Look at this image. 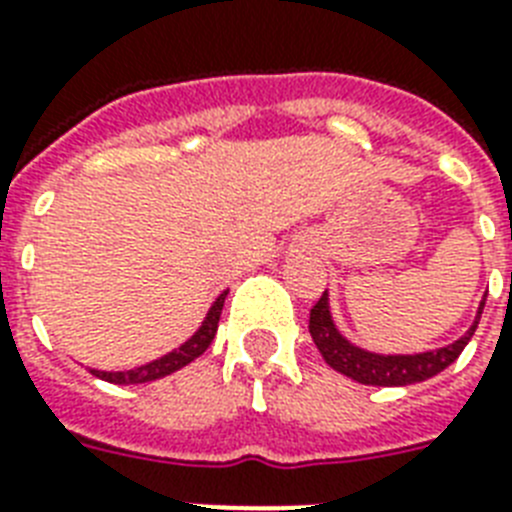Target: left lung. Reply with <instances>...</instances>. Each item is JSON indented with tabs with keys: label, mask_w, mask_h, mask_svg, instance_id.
Instances as JSON below:
<instances>
[{
	"label": "left lung",
	"mask_w": 512,
	"mask_h": 512,
	"mask_svg": "<svg viewBox=\"0 0 512 512\" xmlns=\"http://www.w3.org/2000/svg\"><path fill=\"white\" fill-rule=\"evenodd\" d=\"M481 311H484V301L479 306V316H476L474 327L468 329L460 340H455L447 348L418 353V356H379V353H369V350L350 345L337 332L335 322L329 316L327 293H322V298L311 308L308 332L314 337L316 348L324 356V361L332 369L340 371V374H345V377L356 379L361 384H374V387H405V384L424 382L429 377H437L439 371H445L463 353L468 340L474 337L476 327H479Z\"/></svg>",
	"instance_id": "obj_1"
}]
</instances>
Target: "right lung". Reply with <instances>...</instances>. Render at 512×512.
Masks as SVG:
<instances>
[{
  "label": "right lung",
  "mask_w": 512,
  "mask_h": 512,
  "mask_svg": "<svg viewBox=\"0 0 512 512\" xmlns=\"http://www.w3.org/2000/svg\"><path fill=\"white\" fill-rule=\"evenodd\" d=\"M225 298H227V290L219 295L214 306L209 308V314H206L204 324L198 327V332L190 337L188 342H183L180 348L162 356L159 361H151L146 366H138V369H128V371H99V369H91V374L104 382H112V384H143V382H154V379H162L172 371L183 369L188 366L190 361H196L201 353L211 345L214 335H217V327H219V316H222V306H225Z\"/></svg>",
  "instance_id": "right-lung-1"
}]
</instances>
